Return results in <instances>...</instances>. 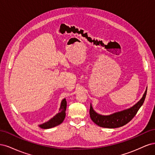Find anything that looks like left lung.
I'll list each match as a JSON object with an SVG mask.
<instances>
[{
  "label": "left lung",
  "mask_w": 155,
  "mask_h": 155,
  "mask_svg": "<svg viewBox=\"0 0 155 155\" xmlns=\"http://www.w3.org/2000/svg\"><path fill=\"white\" fill-rule=\"evenodd\" d=\"M146 94L147 90L145 91L142 99L130 109L116 112L109 116H103L97 114L91 105L89 110L91 118L96 125L101 127L112 129L122 127L129 123L137 114L139 109L143 104Z\"/></svg>",
  "instance_id": "left-lung-1"
}]
</instances>
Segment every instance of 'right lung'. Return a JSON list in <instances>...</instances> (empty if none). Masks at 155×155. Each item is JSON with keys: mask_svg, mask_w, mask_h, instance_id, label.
I'll return each mask as SVG.
<instances>
[{"mask_svg": "<svg viewBox=\"0 0 155 155\" xmlns=\"http://www.w3.org/2000/svg\"><path fill=\"white\" fill-rule=\"evenodd\" d=\"M67 109V101L64 99L61 101V104L59 109V112L56 114L54 118L50 120L47 122L40 125L39 127L43 129H50L61 124L65 118V112Z\"/></svg>", "mask_w": 155, "mask_h": 155, "instance_id": "add662e5", "label": "right lung"}]
</instances>
